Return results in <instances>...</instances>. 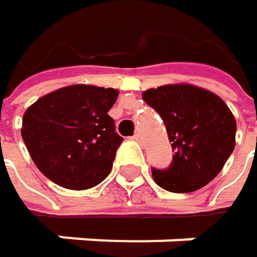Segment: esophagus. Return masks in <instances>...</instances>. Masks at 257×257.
<instances>
[{
	"label": "esophagus",
	"mask_w": 257,
	"mask_h": 257,
	"mask_svg": "<svg viewBox=\"0 0 257 257\" xmlns=\"http://www.w3.org/2000/svg\"><path fill=\"white\" fill-rule=\"evenodd\" d=\"M134 140H135V141H138V143H143V137H141V134H135V135H134Z\"/></svg>",
	"instance_id": "esophagus-1"
}]
</instances>
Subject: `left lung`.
<instances>
[{
	"instance_id": "left-lung-1",
	"label": "left lung",
	"mask_w": 257,
	"mask_h": 257,
	"mask_svg": "<svg viewBox=\"0 0 257 257\" xmlns=\"http://www.w3.org/2000/svg\"><path fill=\"white\" fill-rule=\"evenodd\" d=\"M168 132L173 164L152 176L168 192L187 193L214 179L235 147L236 122L226 102L216 93L187 83L165 84L143 92Z\"/></svg>"
}]
</instances>
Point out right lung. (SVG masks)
<instances>
[{"instance_id":"1","label":"right lung","mask_w":257,"mask_h":257,"mask_svg":"<svg viewBox=\"0 0 257 257\" xmlns=\"http://www.w3.org/2000/svg\"><path fill=\"white\" fill-rule=\"evenodd\" d=\"M119 90L73 84L26 108L22 138L37 168L61 187L86 190L105 179L123 138L108 110Z\"/></svg>"}]
</instances>
